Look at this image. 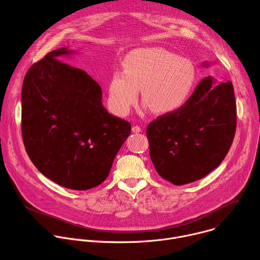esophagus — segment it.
I'll return each instance as SVG.
<instances>
[{
    "label": "esophagus",
    "mask_w": 260,
    "mask_h": 260,
    "mask_svg": "<svg viewBox=\"0 0 260 260\" xmlns=\"http://www.w3.org/2000/svg\"><path fill=\"white\" fill-rule=\"evenodd\" d=\"M132 132L133 133H139V132H141V128L139 126H133L132 127Z\"/></svg>",
    "instance_id": "obj_1"
}]
</instances>
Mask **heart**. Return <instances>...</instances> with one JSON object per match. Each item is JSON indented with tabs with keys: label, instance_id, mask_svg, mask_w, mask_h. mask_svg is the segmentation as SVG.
I'll return each mask as SVG.
<instances>
[{
	"label": "heart",
	"instance_id": "heart-1",
	"mask_svg": "<svg viewBox=\"0 0 260 260\" xmlns=\"http://www.w3.org/2000/svg\"><path fill=\"white\" fill-rule=\"evenodd\" d=\"M123 73L116 72L109 82L110 107L127 115L139 98L158 115H170L187 102L194 83L192 62L163 48L132 51L122 62Z\"/></svg>",
	"mask_w": 260,
	"mask_h": 260
}]
</instances>
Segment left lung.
Segmentation results:
<instances>
[{
	"instance_id": "obj_1",
	"label": "left lung",
	"mask_w": 260,
	"mask_h": 260,
	"mask_svg": "<svg viewBox=\"0 0 260 260\" xmlns=\"http://www.w3.org/2000/svg\"><path fill=\"white\" fill-rule=\"evenodd\" d=\"M204 67H209L204 62ZM237 127L232 82L207 77L185 106L148 124L149 155L161 177L175 185L197 181L217 168L231 148Z\"/></svg>"
}]
</instances>
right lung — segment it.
Wrapping results in <instances>:
<instances>
[{
  "instance_id": "right-lung-1",
  "label": "right lung",
  "mask_w": 260,
  "mask_h": 260,
  "mask_svg": "<svg viewBox=\"0 0 260 260\" xmlns=\"http://www.w3.org/2000/svg\"><path fill=\"white\" fill-rule=\"evenodd\" d=\"M74 53L56 49L27 71L21 130L28 157L44 176L87 190L109 176L131 124L105 109L100 86L86 72L58 60Z\"/></svg>"
}]
</instances>
